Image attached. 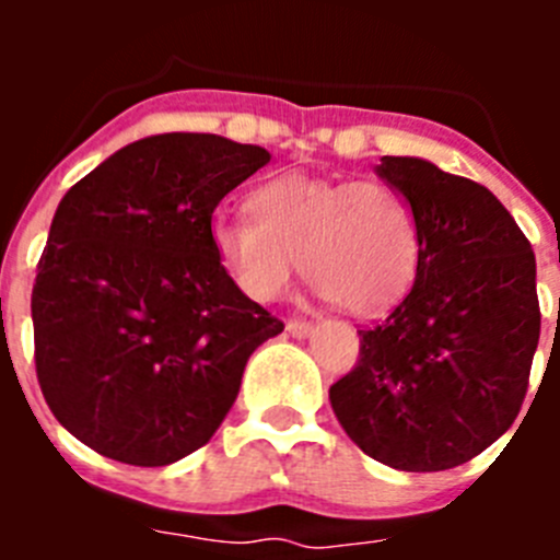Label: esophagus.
<instances>
[{"label":"esophagus","mask_w":560,"mask_h":560,"mask_svg":"<svg viewBox=\"0 0 560 560\" xmlns=\"http://www.w3.org/2000/svg\"><path fill=\"white\" fill-rule=\"evenodd\" d=\"M285 330H289L294 339H303V336H308L311 330H314V325H311L308 319H289V323H285Z\"/></svg>","instance_id":"obj_1"}]
</instances>
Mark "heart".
Returning a JSON list of instances; mask_svg holds the SVG:
<instances>
[{
    "label": "heart",
    "mask_w": 560,
    "mask_h": 560,
    "mask_svg": "<svg viewBox=\"0 0 560 560\" xmlns=\"http://www.w3.org/2000/svg\"><path fill=\"white\" fill-rule=\"evenodd\" d=\"M249 215H219L210 241L235 289L275 303L296 260L316 291L350 314H375L407 294L420 264L418 212L384 179L283 173L252 192Z\"/></svg>",
    "instance_id": "obj_1"
}]
</instances>
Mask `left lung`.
<instances>
[{"mask_svg": "<svg viewBox=\"0 0 560 560\" xmlns=\"http://www.w3.org/2000/svg\"><path fill=\"white\" fill-rule=\"evenodd\" d=\"M378 173L418 212L415 285L330 387L355 446L398 471L468 463L516 420L541 334L536 255L488 187L412 156Z\"/></svg>", "mask_w": 560, "mask_h": 560, "instance_id": "8db88e82", "label": "left lung"}]
</instances>
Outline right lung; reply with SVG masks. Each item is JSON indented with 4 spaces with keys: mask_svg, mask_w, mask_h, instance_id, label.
<instances>
[{
    "mask_svg": "<svg viewBox=\"0 0 560 560\" xmlns=\"http://www.w3.org/2000/svg\"><path fill=\"white\" fill-rule=\"evenodd\" d=\"M269 160L215 133H153L58 205L30 300L36 375L103 457L156 468L210 443L249 355L283 330L210 241L221 199Z\"/></svg>",
    "mask_w": 560,
    "mask_h": 560,
    "instance_id": "add662e5",
    "label": "right lung"
}]
</instances>
